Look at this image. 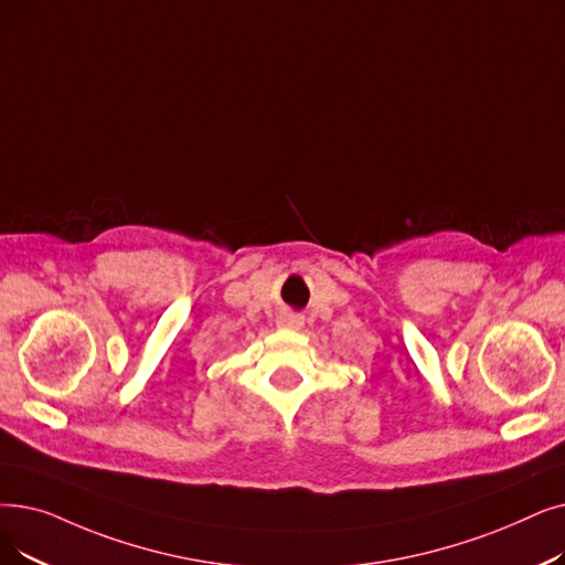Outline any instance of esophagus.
Wrapping results in <instances>:
<instances>
[{"label": "esophagus", "mask_w": 565, "mask_h": 565, "mask_svg": "<svg viewBox=\"0 0 565 565\" xmlns=\"http://www.w3.org/2000/svg\"><path fill=\"white\" fill-rule=\"evenodd\" d=\"M302 326H305V318L298 316V313H284V316H279V328L300 330Z\"/></svg>", "instance_id": "esophagus-1"}]
</instances>
